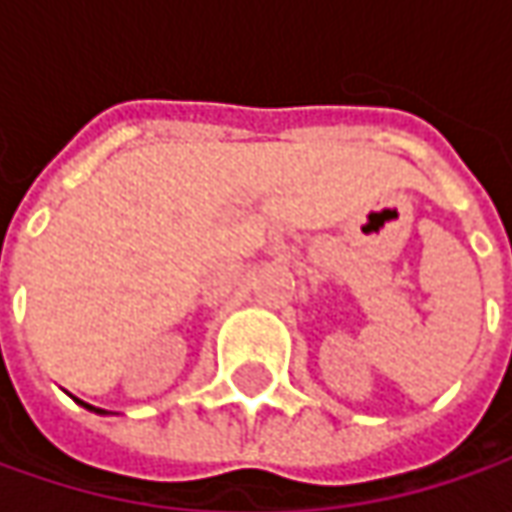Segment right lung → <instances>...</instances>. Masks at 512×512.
Masks as SVG:
<instances>
[{
	"label": "right lung",
	"mask_w": 512,
	"mask_h": 512,
	"mask_svg": "<svg viewBox=\"0 0 512 512\" xmlns=\"http://www.w3.org/2000/svg\"><path fill=\"white\" fill-rule=\"evenodd\" d=\"M76 402H79V399H76ZM82 404V407H88V410H93V413H99V416H108V410H102V407H93V404H88V402H79Z\"/></svg>",
	"instance_id": "1"
}]
</instances>
